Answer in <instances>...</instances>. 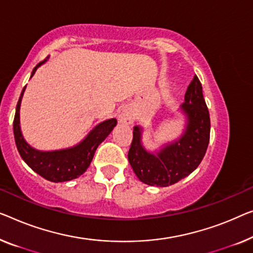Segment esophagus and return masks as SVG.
<instances>
[{"mask_svg":"<svg viewBox=\"0 0 253 253\" xmlns=\"http://www.w3.org/2000/svg\"><path fill=\"white\" fill-rule=\"evenodd\" d=\"M119 122L122 124H126V125L131 124L133 123V116L128 110H123L119 115Z\"/></svg>","mask_w":253,"mask_h":253,"instance_id":"esophagus-1","label":"esophagus"}]
</instances>
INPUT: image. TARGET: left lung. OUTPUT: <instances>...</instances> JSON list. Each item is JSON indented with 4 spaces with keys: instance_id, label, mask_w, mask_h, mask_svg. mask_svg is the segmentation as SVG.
<instances>
[{
    "instance_id": "8db88e82",
    "label": "left lung",
    "mask_w": 253,
    "mask_h": 253,
    "mask_svg": "<svg viewBox=\"0 0 253 253\" xmlns=\"http://www.w3.org/2000/svg\"><path fill=\"white\" fill-rule=\"evenodd\" d=\"M182 109L187 116L185 133L157 154L145 151L141 143L142 129L134 127L128 161L141 182L160 187L172 185L194 171L202 161L210 139V117L197 75L187 86Z\"/></svg>"
}]
</instances>
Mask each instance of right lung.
<instances>
[{"label": "right lung", "mask_w": 253, "mask_h": 253, "mask_svg": "<svg viewBox=\"0 0 253 253\" xmlns=\"http://www.w3.org/2000/svg\"><path fill=\"white\" fill-rule=\"evenodd\" d=\"M44 62L45 60L34 68L30 77L34 76L37 68ZM25 88L26 86L19 97L16 115L13 119L14 141H16L19 154L34 171L50 182H67V180L77 178L78 176L84 174L86 169L88 168L97 146L114 129V127L117 125V119H109L99 124L86 136L84 141L74 148L60 151H48V152L35 150L26 143L21 135L20 125H19V110H20V103Z\"/></svg>", "instance_id": "right-lung-1"}]
</instances>
